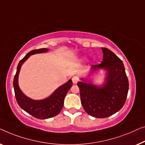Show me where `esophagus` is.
Returning <instances> with one entry per match:
<instances>
[{
    "mask_svg": "<svg viewBox=\"0 0 145 145\" xmlns=\"http://www.w3.org/2000/svg\"><path fill=\"white\" fill-rule=\"evenodd\" d=\"M72 81L74 84H76V83L79 81V78L77 76H73L72 77Z\"/></svg>",
    "mask_w": 145,
    "mask_h": 145,
    "instance_id": "esophagus-1",
    "label": "esophagus"
}]
</instances>
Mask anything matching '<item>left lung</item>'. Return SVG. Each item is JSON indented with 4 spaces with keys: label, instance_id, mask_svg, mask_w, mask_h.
Returning <instances> with one entry per match:
<instances>
[{
    "label": "left lung",
    "instance_id": "1",
    "mask_svg": "<svg viewBox=\"0 0 145 145\" xmlns=\"http://www.w3.org/2000/svg\"><path fill=\"white\" fill-rule=\"evenodd\" d=\"M103 62L93 65V70L105 68L108 71L106 83L97 87L82 81L77 83L81 102L86 112L93 117L104 118L113 115L123 107L129 89V81L123 62L108 48L102 47Z\"/></svg>",
    "mask_w": 145,
    "mask_h": 145
}]
</instances>
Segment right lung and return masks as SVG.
Here are the masks:
<instances>
[{
	"mask_svg": "<svg viewBox=\"0 0 145 145\" xmlns=\"http://www.w3.org/2000/svg\"><path fill=\"white\" fill-rule=\"evenodd\" d=\"M46 51L47 49L46 48H39L33 50L28 52L24 58L20 61L13 82L16 99L20 106L34 118L42 120L54 117L60 112L64 106V98L73 85L72 81L70 79L66 84L57 89L50 97L42 101H33L27 98L22 93L18 86V74L22 64L31 55Z\"/></svg>",
	"mask_w": 145,
	"mask_h": 145,
	"instance_id": "add662e5",
	"label": "right lung"
}]
</instances>
